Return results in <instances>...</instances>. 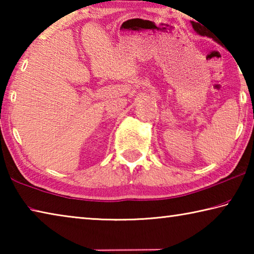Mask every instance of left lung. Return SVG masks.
Wrapping results in <instances>:
<instances>
[{
  "label": "left lung",
  "instance_id": "1",
  "mask_svg": "<svg viewBox=\"0 0 254 254\" xmlns=\"http://www.w3.org/2000/svg\"><path fill=\"white\" fill-rule=\"evenodd\" d=\"M197 32H198L200 36H205V34H206V36H207V33H206L205 31H200V30H197Z\"/></svg>",
  "mask_w": 254,
  "mask_h": 254
}]
</instances>
